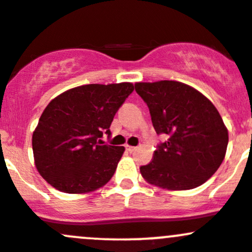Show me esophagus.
<instances>
[{"label": "esophagus", "mask_w": 252, "mask_h": 252, "mask_svg": "<svg viewBox=\"0 0 252 252\" xmlns=\"http://www.w3.org/2000/svg\"><path fill=\"white\" fill-rule=\"evenodd\" d=\"M126 151L128 152H134L136 150V147H134V146H130V145H126Z\"/></svg>", "instance_id": "34e87169"}]
</instances>
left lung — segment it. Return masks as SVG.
Instances as JSON below:
<instances>
[{"label":"left lung","instance_id":"1","mask_svg":"<svg viewBox=\"0 0 252 252\" xmlns=\"http://www.w3.org/2000/svg\"><path fill=\"white\" fill-rule=\"evenodd\" d=\"M152 126L167 140L154 159L140 167L147 183L168 190L200 187L220 168L228 146V130L217 108L201 93L174 80L136 83Z\"/></svg>","mask_w":252,"mask_h":252}]
</instances>
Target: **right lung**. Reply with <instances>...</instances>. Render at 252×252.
<instances>
[{
  "label": "right lung",
  "instance_id": "1",
  "mask_svg": "<svg viewBox=\"0 0 252 252\" xmlns=\"http://www.w3.org/2000/svg\"><path fill=\"white\" fill-rule=\"evenodd\" d=\"M131 83L89 84L53 98L32 133L35 166L48 184L67 194L94 191L110 182L123 146L103 145L114 114L133 93Z\"/></svg>",
  "mask_w": 252,
  "mask_h": 252
}]
</instances>
